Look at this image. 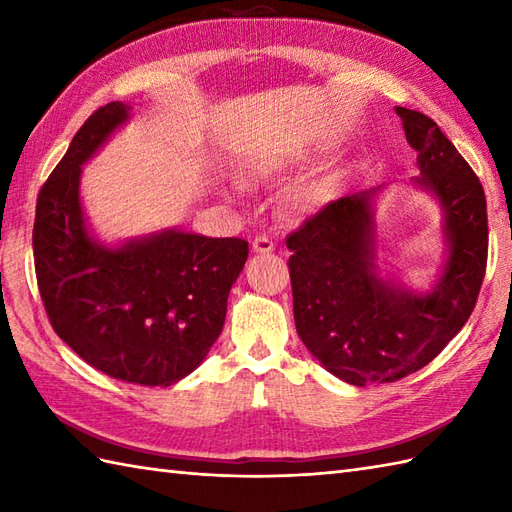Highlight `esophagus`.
Instances as JSON below:
<instances>
[{"label":"esophagus","instance_id":"obj_1","mask_svg":"<svg viewBox=\"0 0 512 512\" xmlns=\"http://www.w3.org/2000/svg\"><path fill=\"white\" fill-rule=\"evenodd\" d=\"M253 250L259 255H266V253H273L275 250V242L266 235H259L253 239Z\"/></svg>","mask_w":512,"mask_h":512}]
</instances>
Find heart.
<instances>
[{"label":"heart","instance_id":"b5f03b06","mask_svg":"<svg viewBox=\"0 0 512 512\" xmlns=\"http://www.w3.org/2000/svg\"><path fill=\"white\" fill-rule=\"evenodd\" d=\"M284 169L286 165L281 160H264L257 165L255 176L259 180H275L281 176V171ZM334 195H336V184L332 180H319V182L306 184V187H301L295 195H292L290 206L292 211H297L299 215H312L321 211L323 206L334 198Z\"/></svg>","mask_w":512,"mask_h":512}]
</instances>
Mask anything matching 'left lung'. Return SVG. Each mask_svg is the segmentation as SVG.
<instances>
[{
	"label": "left lung",
	"mask_w": 512,
	"mask_h": 512,
	"mask_svg": "<svg viewBox=\"0 0 512 512\" xmlns=\"http://www.w3.org/2000/svg\"><path fill=\"white\" fill-rule=\"evenodd\" d=\"M396 114L418 151L413 187L442 211L447 259L433 288L409 290L380 273L374 202L383 187L330 202L286 239L297 334L330 374L356 387L429 365L469 321L486 270L480 180L429 116L407 107Z\"/></svg>",
	"instance_id": "1"
}]
</instances>
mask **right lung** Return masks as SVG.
Segmentation results:
<instances>
[{
  "label": "right lung",
  "mask_w": 512,
  "mask_h": 512,
  "mask_svg": "<svg viewBox=\"0 0 512 512\" xmlns=\"http://www.w3.org/2000/svg\"><path fill=\"white\" fill-rule=\"evenodd\" d=\"M129 116L132 105L121 101L96 110L41 187L32 231L37 284L54 332L85 363L125 383L169 387L220 336L248 242L182 228L121 244L92 235L81 167Z\"/></svg>",
  "instance_id": "right-lung-1"
}]
</instances>
